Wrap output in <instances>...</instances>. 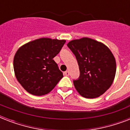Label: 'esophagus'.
Returning <instances> with one entry per match:
<instances>
[{"label":"esophagus","instance_id":"obj_1","mask_svg":"<svg viewBox=\"0 0 130 130\" xmlns=\"http://www.w3.org/2000/svg\"><path fill=\"white\" fill-rule=\"evenodd\" d=\"M64 74H65L66 76H68V75H69V71H65V73H64Z\"/></svg>","mask_w":130,"mask_h":130}]
</instances>
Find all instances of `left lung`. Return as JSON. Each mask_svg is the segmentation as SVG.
I'll list each match as a JSON object with an SVG mask.
<instances>
[{"instance_id":"left-lung-1","label":"left lung","mask_w":130,"mask_h":130,"mask_svg":"<svg viewBox=\"0 0 130 130\" xmlns=\"http://www.w3.org/2000/svg\"><path fill=\"white\" fill-rule=\"evenodd\" d=\"M67 46L79 65V77L73 82L79 94L94 99L104 94L113 84L116 73V61L110 49L89 38L73 40Z\"/></svg>"}]
</instances>
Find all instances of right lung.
I'll return each instance as SVG.
<instances>
[{"label": "right lung", "instance_id": "obj_1", "mask_svg": "<svg viewBox=\"0 0 130 130\" xmlns=\"http://www.w3.org/2000/svg\"><path fill=\"white\" fill-rule=\"evenodd\" d=\"M65 40L42 38L23 45L16 52L13 68L17 81L35 96L46 94L63 77L53 58L60 52Z\"/></svg>", "mask_w": 130, "mask_h": 130}]
</instances>
